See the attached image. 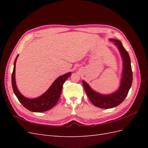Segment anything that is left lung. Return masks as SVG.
Here are the masks:
<instances>
[{
	"label": "left lung",
	"mask_w": 148,
	"mask_h": 148,
	"mask_svg": "<svg viewBox=\"0 0 148 148\" xmlns=\"http://www.w3.org/2000/svg\"><path fill=\"white\" fill-rule=\"evenodd\" d=\"M109 40L114 42L119 49L123 62L122 78L119 89L110 95H101L92 90L87 83L83 80L82 81L85 92L89 100L95 106L102 109L113 108L120 104L127 97L133 81L131 61L128 52L125 50L119 40L114 39H110Z\"/></svg>",
	"instance_id": "8db88e82"
}]
</instances>
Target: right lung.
<instances>
[{
	"mask_svg": "<svg viewBox=\"0 0 148 148\" xmlns=\"http://www.w3.org/2000/svg\"><path fill=\"white\" fill-rule=\"evenodd\" d=\"M18 56V55L16 56L14 61V66H13V70L12 75V85L13 90L18 99L26 109L31 112H45L52 109L59 101L63 84L66 79L71 75V72L65 73L58 77L53 82L50 88L47 89V91L41 96L34 98V99H29L21 95L16 85L15 66Z\"/></svg>",
	"mask_w": 148,
	"mask_h": 148,
	"instance_id": "obj_1",
	"label": "right lung"
}]
</instances>
